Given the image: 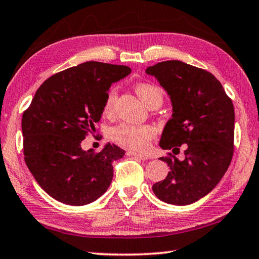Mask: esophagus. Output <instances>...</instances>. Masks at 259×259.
Wrapping results in <instances>:
<instances>
[{"mask_svg":"<svg viewBox=\"0 0 259 259\" xmlns=\"http://www.w3.org/2000/svg\"><path fill=\"white\" fill-rule=\"evenodd\" d=\"M126 156H134V157H136V158H138V159H142V160H148L149 159L148 154L138 153V152H135V151H126Z\"/></svg>","mask_w":259,"mask_h":259,"instance_id":"1","label":"esophagus"}]
</instances>
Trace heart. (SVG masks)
Here are the masks:
<instances>
[{
    "label": "heart",
    "instance_id": "1",
    "mask_svg": "<svg viewBox=\"0 0 259 259\" xmlns=\"http://www.w3.org/2000/svg\"><path fill=\"white\" fill-rule=\"evenodd\" d=\"M136 92L146 106L151 105L156 100L163 101L161 91L158 87L152 86V84L140 83L136 87ZM116 96L117 93L114 88L108 92L105 107H103L106 114L113 113L115 102H116ZM154 135H156V130L151 125L123 123V124L111 130L110 137L114 142H116L117 144L124 146L126 149L135 150V151H144L145 149H148Z\"/></svg>",
    "mask_w": 259,
    "mask_h": 259
}]
</instances>
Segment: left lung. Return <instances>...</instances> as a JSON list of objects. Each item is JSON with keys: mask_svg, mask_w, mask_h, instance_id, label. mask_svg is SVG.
I'll use <instances>...</instances> for the list:
<instances>
[{"mask_svg": "<svg viewBox=\"0 0 259 259\" xmlns=\"http://www.w3.org/2000/svg\"><path fill=\"white\" fill-rule=\"evenodd\" d=\"M167 92L172 117L159 145L176 154L185 145V159L161 157L169 167L166 178L152 191L161 201L186 206L214 190L228 169L234 153L235 111L220 81L202 68L179 60L146 68Z\"/></svg>", "mask_w": 259, "mask_h": 259, "instance_id": "8db88e82", "label": "left lung"}]
</instances>
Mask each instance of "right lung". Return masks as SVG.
<instances>
[{
    "label": "right lung",
    "instance_id": "add662e5",
    "mask_svg": "<svg viewBox=\"0 0 259 259\" xmlns=\"http://www.w3.org/2000/svg\"><path fill=\"white\" fill-rule=\"evenodd\" d=\"M131 68L86 61L46 79L22 117L26 166L50 196L83 206L99 199L113 179V161L124 156L115 144L83 151L81 142L103 113L111 83Z\"/></svg>",
    "mask_w": 259,
    "mask_h": 259
}]
</instances>
